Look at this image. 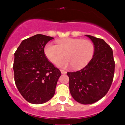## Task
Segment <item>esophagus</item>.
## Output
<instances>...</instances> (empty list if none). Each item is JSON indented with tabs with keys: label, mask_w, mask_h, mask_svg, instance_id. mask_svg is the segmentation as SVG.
Listing matches in <instances>:
<instances>
[{
	"label": "esophagus",
	"mask_w": 125,
	"mask_h": 125,
	"mask_svg": "<svg viewBox=\"0 0 125 125\" xmlns=\"http://www.w3.org/2000/svg\"><path fill=\"white\" fill-rule=\"evenodd\" d=\"M60 71L61 72H62V74H66V73H67V71H64V70H62V69H61Z\"/></svg>",
	"instance_id": "obj_1"
}]
</instances>
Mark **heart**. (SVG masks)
Returning <instances> with one entry per match:
<instances>
[{"instance_id": "heart-1", "label": "heart", "mask_w": 125, "mask_h": 125, "mask_svg": "<svg viewBox=\"0 0 125 125\" xmlns=\"http://www.w3.org/2000/svg\"><path fill=\"white\" fill-rule=\"evenodd\" d=\"M95 46L91 41L81 39L67 38L57 41V44L48 43L44 48V53L48 60L57 64L65 56L60 65L63 67L71 65L78 69L85 67L92 59Z\"/></svg>"}]
</instances>
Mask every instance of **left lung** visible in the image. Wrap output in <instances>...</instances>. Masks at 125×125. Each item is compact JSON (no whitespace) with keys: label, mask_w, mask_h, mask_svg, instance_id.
I'll return each instance as SVG.
<instances>
[{"label":"left lung","mask_w":125,"mask_h":125,"mask_svg":"<svg viewBox=\"0 0 125 125\" xmlns=\"http://www.w3.org/2000/svg\"><path fill=\"white\" fill-rule=\"evenodd\" d=\"M86 36L95 46L92 59L80 71L67 73L71 95L82 104L95 103L106 95L113 83L115 69L113 50L109 45L102 39Z\"/></svg>","instance_id":"8db88e82"}]
</instances>
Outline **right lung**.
<instances>
[{
	"label": "right lung",
	"instance_id": "right-lung-1",
	"mask_svg": "<svg viewBox=\"0 0 125 125\" xmlns=\"http://www.w3.org/2000/svg\"><path fill=\"white\" fill-rule=\"evenodd\" d=\"M51 37L37 34L23 40L14 53V81L27 102L41 104L54 95L59 69L48 60L44 47Z\"/></svg>",
	"mask_w": 125,
	"mask_h": 125
}]
</instances>
